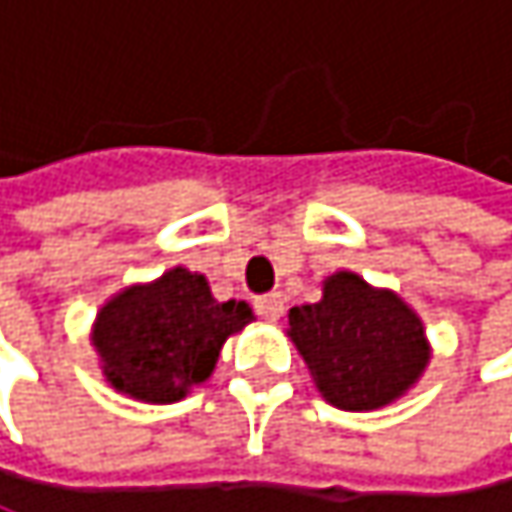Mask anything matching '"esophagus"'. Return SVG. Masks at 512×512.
<instances>
[{
    "label": "esophagus",
    "instance_id": "esophagus-1",
    "mask_svg": "<svg viewBox=\"0 0 512 512\" xmlns=\"http://www.w3.org/2000/svg\"><path fill=\"white\" fill-rule=\"evenodd\" d=\"M254 312H258L264 321L276 324L285 315V297L282 294H264V297L254 300Z\"/></svg>",
    "mask_w": 512,
    "mask_h": 512
}]
</instances>
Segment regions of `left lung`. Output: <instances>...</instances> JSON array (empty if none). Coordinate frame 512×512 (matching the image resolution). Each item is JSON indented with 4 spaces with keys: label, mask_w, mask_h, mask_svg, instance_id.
Wrapping results in <instances>:
<instances>
[{
    "label": "left lung",
    "mask_w": 512,
    "mask_h": 512,
    "mask_svg": "<svg viewBox=\"0 0 512 512\" xmlns=\"http://www.w3.org/2000/svg\"><path fill=\"white\" fill-rule=\"evenodd\" d=\"M288 336L321 396L342 411H375L405 396L429 363L423 321L393 291L357 273L324 282L321 303L294 306Z\"/></svg>",
    "instance_id": "1"
}]
</instances>
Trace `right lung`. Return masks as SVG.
Listing matches in <instances>:
<instances>
[{
    "label": "right lung",
    "instance_id": "right-lung-1",
    "mask_svg": "<svg viewBox=\"0 0 512 512\" xmlns=\"http://www.w3.org/2000/svg\"><path fill=\"white\" fill-rule=\"evenodd\" d=\"M251 318L248 303H218L200 273L173 267L107 300L95 318L92 345L113 390L170 405L212 375L227 336Z\"/></svg>",
    "mask_w": 512,
    "mask_h": 512
}]
</instances>
